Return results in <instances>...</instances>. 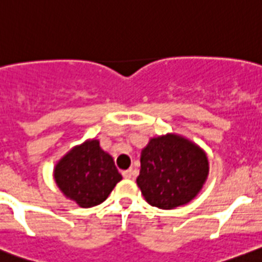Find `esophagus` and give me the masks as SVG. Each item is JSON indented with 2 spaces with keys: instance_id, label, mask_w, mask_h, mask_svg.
<instances>
[{
  "instance_id": "esophagus-1",
  "label": "esophagus",
  "mask_w": 262,
  "mask_h": 262,
  "mask_svg": "<svg viewBox=\"0 0 262 262\" xmlns=\"http://www.w3.org/2000/svg\"><path fill=\"white\" fill-rule=\"evenodd\" d=\"M122 176H123L124 179H133L134 178V171L133 170L122 171Z\"/></svg>"
}]
</instances>
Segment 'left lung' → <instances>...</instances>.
Wrapping results in <instances>:
<instances>
[{
	"label": "left lung",
	"instance_id": "8db88e82",
	"mask_svg": "<svg viewBox=\"0 0 262 262\" xmlns=\"http://www.w3.org/2000/svg\"><path fill=\"white\" fill-rule=\"evenodd\" d=\"M138 185L150 206L172 210L190 202L208 175L207 157L176 135L151 139L141 153Z\"/></svg>",
	"mask_w": 262,
	"mask_h": 262
}]
</instances>
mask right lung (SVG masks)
Returning <instances> with one entry per match:
<instances>
[{
	"mask_svg": "<svg viewBox=\"0 0 262 262\" xmlns=\"http://www.w3.org/2000/svg\"><path fill=\"white\" fill-rule=\"evenodd\" d=\"M54 176L60 190L82 208L103 203L122 180L113 158L101 150L98 140L72 149L56 164Z\"/></svg>",
	"mask_w": 262,
	"mask_h": 262,
	"instance_id": "obj_1",
	"label": "right lung"
}]
</instances>
